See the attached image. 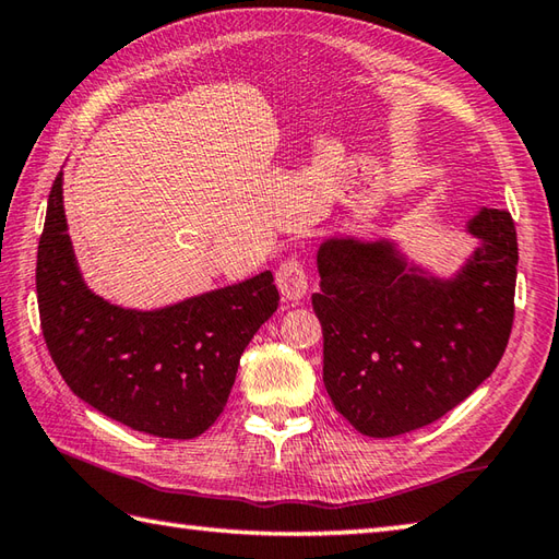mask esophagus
<instances>
[{"instance_id": "1", "label": "esophagus", "mask_w": 559, "mask_h": 559, "mask_svg": "<svg viewBox=\"0 0 559 559\" xmlns=\"http://www.w3.org/2000/svg\"><path fill=\"white\" fill-rule=\"evenodd\" d=\"M276 283H278V290L283 293V298L288 302H298L307 293V271L302 261L295 257L283 261V264L276 269Z\"/></svg>"}]
</instances>
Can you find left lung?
<instances>
[{"mask_svg": "<svg viewBox=\"0 0 559 559\" xmlns=\"http://www.w3.org/2000/svg\"><path fill=\"white\" fill-rule=\"evenodd\" d=\"M480 245L456 278L406 264L394 245L334 237L317 252L314 314L324 386L367 437H396L442 418L502 360L514 324L519 245L512 213L468 223Z\"/></svg>", "mask_w": 559, "mask_h": 559, "instance_id": "8db88e82", "label": "left lung"}]
</instances>
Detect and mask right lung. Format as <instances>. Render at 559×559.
I'll use <instances>...</instances> for the list:
<instances>
[{
  "label": "right lung",
  "instance_id": "1",
  "mask_svg": "<svg viewBox=\"0 0 559 559\" xmlns=\"http://www.w3.org/2000/svg\"><path fill=\"white\" fill-rule=\"evenodd\" d=\"M35 288L47 350L69 389L108 418L168 439L199 437L218 420L240 355L278 310L271 271L153 312L93 295L67 233L62 173L47 199Z\"/></svg>",
  "mask_w": 559,
  "mask_h": 559
}]
</instances>
